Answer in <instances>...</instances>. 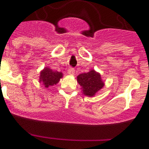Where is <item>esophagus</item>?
Here are the masks:
<instances>
[{
    "label": "esophagus",
    "instance_id": "34e87169",
    "mask_svg": "<svg viewBox=\"0 0 149 149\" xmlns=\"http://www.w3.org/2000/svg\"><path fill=\"white\" fill-rule=\"evenodd\" d=\"M74 69L73 68H68V74H70V75H74Z\"/></svg>",
    "mask_w": 149,
    "mask_h": 149
}]
</instances>
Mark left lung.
I'll return each mask as SVG.
<instances>
[{
	"mask_svg": "<svg viewBox=\"0 0 149 149\" xmlns=\"http://www.w3.org/2000/svg\"><path fill=\"white\" fill-rule=\"evenodd\" d=\"M77 81L82 87L85 95L94 96L95 93L103 88L104 84L101 80V74L92 69L87 73H83L77 77Z\"/></svg>",
	"mask_w": 149,
	"mask_h": 149,
	"instance_id": "8db88e82",
	"label": "left lung"
}]
</instances>
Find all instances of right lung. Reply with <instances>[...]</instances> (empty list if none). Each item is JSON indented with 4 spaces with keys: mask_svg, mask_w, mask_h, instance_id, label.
Returning a JSON list of instances; mask_svg holds the SVG:
<instances>
[{
    "mask_svg": "<svg viewBox=\"0 0 149 149\" xmlns=\"http://www.w3.org/2000/svg\"><path fill=\"white\" fill-rule=\"evenodd\" d=\"M62 77H63L62 72L53 71L51 68L45 67L40 72L39 82L42 83L45 87L48 88L53 86L54 85H56Z\"/></svg>",
    "mask_w": 149,
    "mask_h": 149,
    "instance_id": "right-lung-1",
    "label": "right lung"
}]
</instances>
